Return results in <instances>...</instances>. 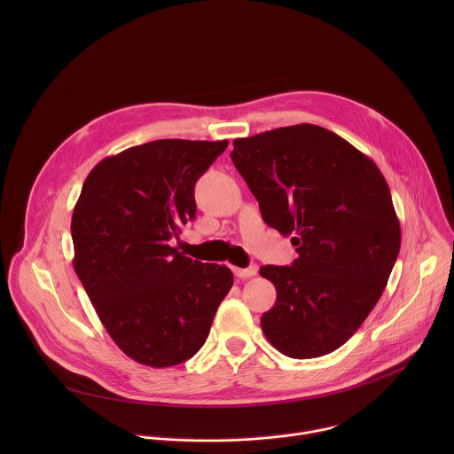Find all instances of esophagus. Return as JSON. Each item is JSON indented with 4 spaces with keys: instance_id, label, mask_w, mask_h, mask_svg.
Segmentation results:
<instances>
[{
    "instance_id": "34e87169",
    "label": "esophagus",
    "mask_w": 454,
    "mask_h": 454,
    "mask_svg": "<svg viewBox=\"0 0 454 454\" xmlns=\"http://www.w3.org/2000/svg\"><path fill=\"white\" fill-rule=\"evenodd\" d=\"M258 271L256 266H249V268H233V273L239 277V278H251L254 277Z\"/></svg>"
}]
</instances>
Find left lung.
<instances>
[{"label": "left lung", "instance_id": "left-lung-1", "mask_svg": "<svg viewBox=\"0 0 454 454\" xmlns=\"http://www.w3.org/2000/svg\"><path fill=\"white\" fill-rule=\"evenodd\" d=\"M233 165L264 223L291 242V266H262L277 301L262 314L284 356L334 352L363 325L397 261L401 224L377 165L325 127L300 123L233 140Z\"/></svg>", "mask_w": 454, "mask_h": 454}]
</instances>
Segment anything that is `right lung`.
<instances>
[{"mask_svg": "<svg viewBox=\"0 0 454 454\" xmlns=\"http://www.w3.org/2000/svg\"><path fill=\"white\" fill-rule=\"evenodd\" d=\"M226 147L228 140L149 142L104 158L82 184L74 268L111 340L140 364L190 359L233 286L226 266L170 246L196 217V181Z\"/></svg>", "mask_w": 454, "mask_h": 454, "instance_id": "obj_1", "label": "right lung"}]
</instances>
